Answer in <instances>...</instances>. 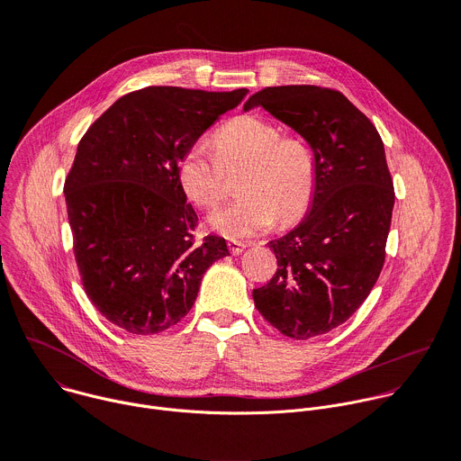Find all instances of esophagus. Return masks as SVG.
<instances>
[{
    "instance_id": "esophagus-1",
    "label": "esophagus",
    "mask_w": 461,
    "mask_h": 461,
    "mask_svg": "<svg viewBox=\"0 0 461 461\" xmlns=\"http://www.w3.org/2000/svg\"><path fill=\"white\" fill-rule=\"evenodd\" d=\"M228 248H230V251H231L233 255H239V253L244 251L246 244H244V242H239V240H228Z\"/></svg>"
}]
</instances>
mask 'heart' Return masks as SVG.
<instances>
[{"instance_id": "heart-1", "label": "heart", "mask_w": 461, "mask_h": 461, "mask_svg": "<svg viewBox=\"0 0 461 461\" xmlns=\"http://www.w3.org/2000/svg\"><path fill=\"white\" fill-rule=\"evenodd\" d=\"M191 142L176 160V180L185 199L204 210L215 208L226 193V175L242 169L237 201L213 212L210 226L228 239H246L276 226L288 228L310 212L317 164L310 146L285 137L265 118L242 114L224 123L213 139Z\"/></svg>"}]
</instances>
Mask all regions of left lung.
Returning a JSON list of instances; mask_svg holds the SVG:
<instances>
[{
	"label": "left lung",
	"mask_w": 461,
	"mask_h": 461,
	"mask_svg": "<svg viewBox=\"0 0 461 461\" xmlns=\"http://www.w3.org/2000/svg\"><path fill=\"white\" fill-rule=\"evenodd\" d=\"M260 105L310 144L317 187L306 219L270 240L277 272L253 290L260 315L292 339L334 330L354 315L383 265L393 184L374 123L339 91L317 86L267 87Z\"/></svg>",
	"instance_id": "1"
}]
</instances>
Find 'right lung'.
I'll list each match as a JSON object with an SVG mask.
<instances>
[{"label": "right lung", "mask_w": 461, "mask_h": 461, "mask_svg": "<svg viewBox=\"0 0 461 461\" xmlns=\"http://www.w3.org/2000/svg\"><path fill=\"white\" fill-rule=\"evenodd\" d=\"M248 89L153 86L118 98L82 137L63 193L87 297L114 326L160 334L193 306L226 240H196L176 180L180 153Z\"/></svg>", "instance_id": "obj_1"}]
</instances>
